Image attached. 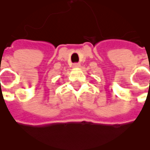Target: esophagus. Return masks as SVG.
<instances>
[{
	"mask_svg": "<svg viewBox=\"0 0 150 150\" xmlns=\"http://www.w3.org/2000/svg\"><path fill=\"white\" fill-rule=\"evenodd\" d=\"M79 67H80V64H79V63H75V64H73V68H79Z\"/></svg>",
	"mask_w": 150,
	"mask_h": 150,
	"instance_id": "obj_1",
	"label": "esophagus"
}]
</instances>
